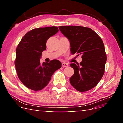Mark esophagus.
Returning <instances> with one entry per match:
<instances>
[{"instance_id": "1", "label": "esophagus", "mask_w": 123, "mask_h": 123, "mask_svg": "<svg viewBox=\"0 0 123 123\" xmlns=\"http://www.w3.org/2000/svg\"><path fill=\"white\" fill-rule=\"evenodd\" d=\"M62 66L64 67H67L69 65L68 64H67V63H66V62H62Z\"/></svg>"}]
</instances>
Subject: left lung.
I'll return each instance as SVG.
<instances>
[{
  "label": "left lung",
  "instance_id": "1",
  "mask_svg": "<svg viewBox=\"0 0 123 123\" xmlns=\"http://www.w3.org/2000/svg\"><path fill=\"white\" fill-rule=\"evenodd\" d=\"M70 43L72 54L82 55L80 64H71L74 73L70 82L76 90L86 91L96 86L102 78L107 61L101 38L92 29L81 26H59Z\"/></svg>",
  "mask_w": 123,
  "mask_h": 123
}]
</instances>
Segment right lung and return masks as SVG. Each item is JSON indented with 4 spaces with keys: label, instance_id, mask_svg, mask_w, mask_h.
<instances>
[{
    "label": "right lung",
    "instance_id": "right-lung-1",
    "mask_svg": "<svg viewBox=\"0 0 123 123\" xmlns=\"http://www.w3.org/2000/svg\"><path fill=\"white\" fill-rule=\"evenodd\" d=\"M58 31L56 27L34 29L26 33L18 44L15 66L19 80L29 89L42 90L55 71L61 68L62 63L57 59L43 64L40 62L42 53L46 49L47 40Z\"/></svg>",
    "mask_w": 123,
    "mask_h": 123
}]
</instances>
